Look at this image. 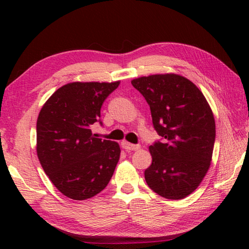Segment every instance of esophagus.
I'll return each instance as SVG.
<instances>
[{"label":"esophagus","mask_w":249,"mask_h":249,"mask_svg":"<svg viewBox=\"0 0 249 249\" xmlns=\"http://www.w3.org/2000/svg\"><path fill=\"white\" fill-rule=\"evenodd\" d=\"M122 147H123L125 150H137L140 148V145L130 144L128 142H122Z\"/></svg>","instance_id":"esophagus-1"}]
</instances>
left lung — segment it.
Masks as SVG:
<instances>
[{
  "mask_svg": "<svg viewBox=\"0 0 249 249\" xmlns=\"http://www.w3.org/2000/svg\"><path fill=\"white\" fill-rule=\"evenodd\" d=\"M132 84L148 103L154 128L161 136L149 146L153 162L145 170L146 182L166 199H183L199 187L211 165L212 109L196 84L178 74L148 75Z\"/></svg>",
  "mask_w": 249,
  "mask_h": 249,
  "instance_id": "left-lung-1",
  "label": "left lung"
}]
</instances>
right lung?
Returning a JSON list of instances; mask_svg holds the SVG:
<instances>
[{"instance_id": "add662e5", "label": "right lung", "mask_w": 249, "mask_h": 249, "mask_svg": "<svg viewBox=\"0 0 249 249\" xmlns=\"http://www.w3.org/2000/svg\"><path fill=\"white\" fill-rule=\"evenodd\" d=\"M116 82H72L59 88L37 119V156L45 174L62 195L86 200L105 189L114 174L117 142L96 138L101 107Z\"/></svg>"}]
</instances>
